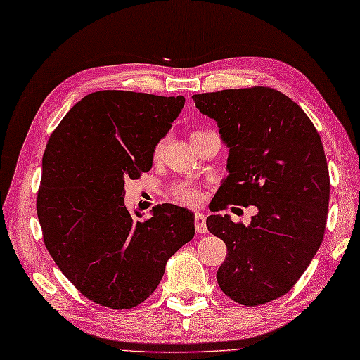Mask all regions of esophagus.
I'll list each match as a JSON object with an SVG mask.
<instances>
[{
	"label": "esophagus",
	"mask_w": 360,
	"mask_h": 360,
	"mask_svg": "<svg viewBox=\"0 0 360 360\" xmlns=\"http://www.w3.org/2000/svg\"><path fill=\"white\" fill-rule=\"evenodd\" d=\"M195 232L198 233H207V222H205V214L203 213H195Z\"/></svg>",
	"instance_id": "esophagus-1"
}]
</instances>
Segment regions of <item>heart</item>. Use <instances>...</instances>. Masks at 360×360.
<instances>
[{"label": "heart", "mask_w": 360, "mask_h": 360, "mask_svg": "<svg viewBox=\"0 0 360 360\" xmlns=\"http://www.w3.org/2000/svg\"><path fill=\"white\" fill-rule=\"evenodd\" d=\"M200 133V131H198ZM195 134V133H194ZM166 144V139L160 141L157 146H155V150H153V157L155 158H160L161 153H162V148H165ZM172 195L174 199L180 202V203H185V205H198L202 199V194H200V189L194 185L191 181H179L175 183L172 186Z\"/></svg>", "instance_id": "b5f03b06"}]
</instances>
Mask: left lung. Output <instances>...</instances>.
I'll list each match as a JSON object with an SVG mask.
<instances>
[{
  "label": "left lung",
  "instance_id": "1",
  "mask_svg": "<svg viewBox=\"0 0 360 360\" xmlns=\"http://www.w3.org/2000/svg\"><path fill=\"white\" fill-rule=\"evenodd\" d=\"M193 100L218 122L229 147V175L212 210H259L249 226L229 214L207 218L210 233L227 246L216 279L230 300L262 306L288 293L321 246L330 193L321 138L300 105L271 87L198 94Z\"/></svg>",
  "mask_w": 360,
  "mask_h": 360
}]
</instances>
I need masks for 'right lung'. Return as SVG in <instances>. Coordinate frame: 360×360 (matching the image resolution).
<instances>
[{"mask_svg": "<svg viewBox=\"0 0 360 360\" xmlns=\"http://www.w3.org/2000/svg\"><path fill=\"white\" fill-rule=\"evenodd\" d=\"M183 105L181 96L92 92L46 144L37 193L45 246L67 279L100 306L122 310L146 301L167 260L193 240L189 210L162 203L138 221L124 202L125 181L150 171L155 146Z\"/></svg>", "mask_w": 360, "mask_h": 360, "instance_id": "1", "label": "right lung"}]
</instances>
